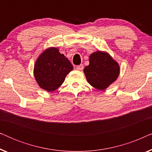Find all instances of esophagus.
Wrapping results in <instances>:
<instances>
[{"mask_svg":"<svg viewBox=\"0 0 152 152\" xmlns=\"http://www.w3.org/2000/svg\"><path fill=\"white\" fill-rule=\"evenodd\" d=\"M76 68L78 70H82L83 68H84V66H83V64H80V65L77 66H76Z\"/></svg>","mask_w":152,"mask_h":152,"instance_id":"obj_1","label":"esophagus"}]
</instances>
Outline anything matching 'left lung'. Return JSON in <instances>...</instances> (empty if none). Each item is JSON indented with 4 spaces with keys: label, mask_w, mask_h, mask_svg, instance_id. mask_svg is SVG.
I'll list each match as a JSON object with an SVG mask.
<instances>
[{
    "label": "left lung",
    "mask_w": 152,
    "mask_h": 152,
    "mask_svg": "<svg viewBox=\"0 0 152 152\" xmlns=\"http://www.w3.org/2000/svg\"><path fill=\"white\" fill-rule=\"evenodd\" d=\"M84 72L91 86L104 91L117 80L120 66L107 52L96 51L89 57V65L84 68Z\"/></svg>",
    "instance_id": "1"
}]
</instances>
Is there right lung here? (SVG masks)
Masks as SVG:
<instances>
[{
  "instance_id": "right-lung-1",
  "label": "right lung",
  "mask_w": 152,
  "mask_h": 152,
  "mask_svg": "<svg viewBox=\"0 0 152 152\" xmlns=\"http://www.w3.org/2000/svg\"><path fill=\"white\" fill-rule=\"evenodd\" d=\"M73 69L68 58L57 48L45 49L35 62L34 75L39 86L52 92L63 84L67 75Z\"/></svg>"
}]
</instances>
